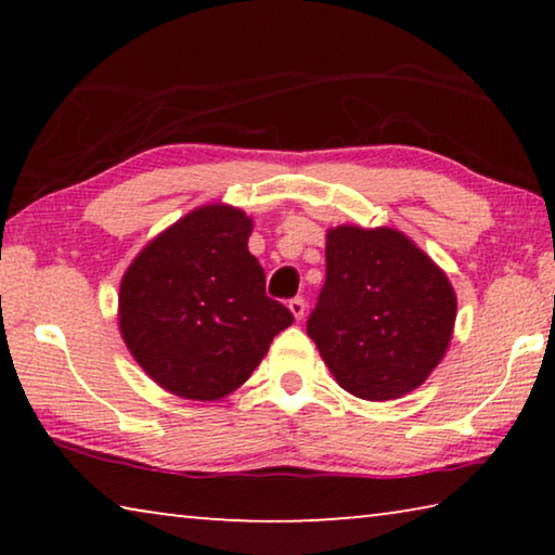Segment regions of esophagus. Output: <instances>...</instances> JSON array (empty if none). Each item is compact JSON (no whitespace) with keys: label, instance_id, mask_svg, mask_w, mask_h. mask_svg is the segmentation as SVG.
Returning a JSON list of instances; mask_svg holds the SVG:
<instances>
[{"label":"esophagus","instance_id":"esophagus-1","mask_svg":"<svg viewBox=\"0 0 555 555\" xmlns=\"http://www.w3.org/2000/svg\"><path fill=\"white\" fill-rule=\"evenodd\" d=\"M288 311L294 313V318L296 321H304V315H306V300L304 298H294L288 304Z\"/></svg>","mask_w":555,"mask_h":555}]
</instances>
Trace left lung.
<instances>
[{
    "label": "left lung",
    "mask_w": 555,
    "mask_h": 555,
    "mask_svg": "<svg viewBox=\"0 0 555 555\" xmlns=\"http://www.w3.org/2000/svg\"><path fill=\"white\" fill-rule=\"evenodd\" d=\"M455 288L393 228L325 234V286L308 335L335 382L364 401L401 399L434 372L453 337Z\"/></svg>",
    "instance_id": "8db88e82"
}]
</instances>
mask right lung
<instances>
[{"instance_id": "obj_1", "label": "right lung", "mask_w": 555, "mask_h": 555, "mask_svg": "<svg viewBox=\"0 0 555 555\" xmlns=\"http://www.w3.org/2000/svg\"><path fill=\"white\" fill-rule=\"evenodd\" d=\"M251 228L255 220L228 203L201 205L158 232L121 276V340L173 397H228L294 323L267 296L264 269L247 247Z\"/></svg>"}]
</instances>
